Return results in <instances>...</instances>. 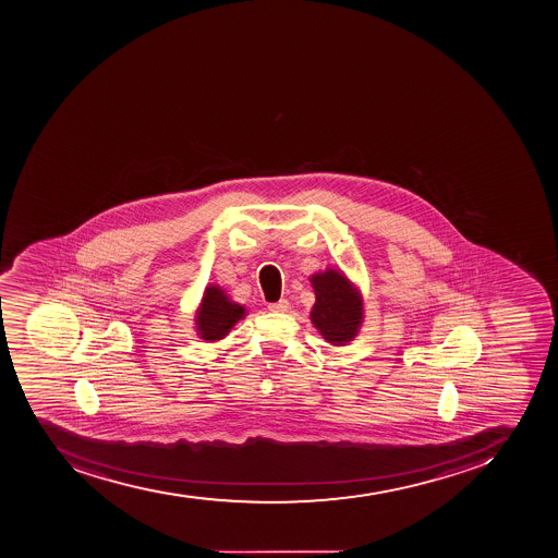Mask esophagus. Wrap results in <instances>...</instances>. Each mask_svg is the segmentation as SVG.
<instances>
[{
  "label": "esophagus",
  "instance_id": "1",
  "mask_svg": "<svg viewBox=\"0 0 558 558\" xmlns=\"http://www.w3.org/2000/svg\"><path fill=\"white\" fill-rule=\"evenodd\" d=\"M267 308H269L271 312H275V314H283V312H287V308H289V301L280 300L277 301V303H269Z\"/></svg>",
  "mask_w": 558,
  "mask_h": 558
}]
</instances>
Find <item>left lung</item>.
I'll return each mask as SVG.
<instances>
[{
  "mask_svg": "<svg viewBox=\"0 0 558 558\" xmlns=\"http://www.w3.org/2000/svg\"><path fill=\"white\" fill-rule=\"evenodd\" d=\"M316 303L311 319L320 336L333 345H344L359 331L362 300L341 272L328 269L312 277Z\"/></svg>",
  "mask_w": 558,
  "mask_h": 558,
  "instance_id": "obj_1",
  "label": "left lung"
}]
</instances>
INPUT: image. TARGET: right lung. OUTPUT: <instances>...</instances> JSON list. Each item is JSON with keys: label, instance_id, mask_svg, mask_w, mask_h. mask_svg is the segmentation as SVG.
<instances>
[{"label": "right lung", "instance_id": "obj_1", "mask_svg": "<svg viewBox=\"0 0 558 558\" xmlns=\"http://www.w3.org/2000/svg\"><path fill=\"white\" fill-rule=\"evenodd\" d=\"M242 316L244 308L228 300L219 287H207L197 312V330L205 341H219Z\"/></svg>", "mask_w": 558, "mask_h": 558}]
</instances>
